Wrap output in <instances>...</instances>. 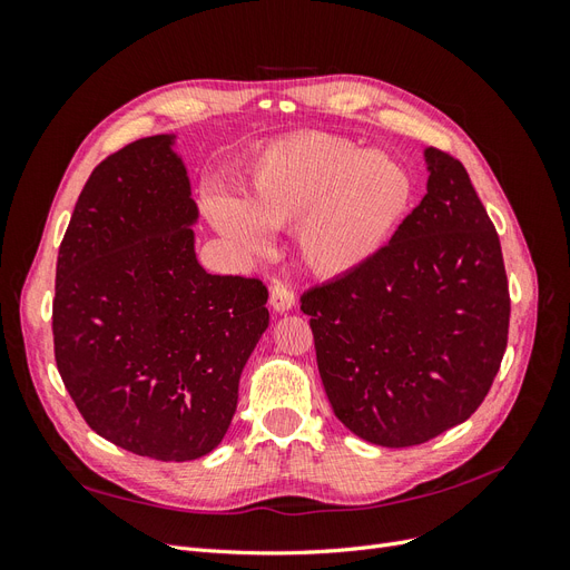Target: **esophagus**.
<instances>
[{"label": "esophagus", "instance_id": "1", "mask_svg": "<svg viewBox=\"0 0 570 570\" xmlns=\"http://www.w3.org/2000/svg\"><path fill=\"white\" fill-rule=\"evenodd\" d=\"M271 306L275 312H289L292 306H295V292H292L287 285L283 283H273L271 287Z\"/></svg>", "mask_w": 570, "mask_h": 570}]
</instances>
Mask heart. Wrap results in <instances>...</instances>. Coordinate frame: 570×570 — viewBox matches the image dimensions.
I'll use <instances>...</instances> for the list:
<instances>
[{
  "mask_svg": "<svg viewBox=\"0 0 570 570\" xmlns=\"http://www.w3.org/2000/svg\"><path fill=\"white\" fill-rule=\"evenodd\" d=\"M411 199L406 168L347 137L297 132L273 142L245 183V202L216 197V228L247 249L297 223V249L318 275H342L381 249Z\"/></svg>",
  "mask_w": 570,
  "mask_h": 570,
  "instance_id": "heart-1",
  "label": "heart"
}]
</instances>
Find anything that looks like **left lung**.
<instances>
[{
    "instance_id": "8db88e82",
    "label": "left lung",
    "mask_w": 570,
    "mask_h": 570,
    "mask_svg": "<svg viewBox=\"0 0 570 570\" xmlns=\"http://www.w3.org/2000/svg\"><path fill=\"white\" fill-rule=\"evenodd\" d=\"M428 193L368 262L302 295L335 416L381 446L423 444L482 404L509 337L502 245L465 168L425 149Z\"/></svg>"
}]
</instances>
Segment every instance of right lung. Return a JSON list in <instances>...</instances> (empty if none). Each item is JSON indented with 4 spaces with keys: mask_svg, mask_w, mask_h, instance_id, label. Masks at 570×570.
<instances>
[{
    "mask_svg": "<svg viewBox=\"0 0 570 570\" xmlns=\"http://www.w3.org/2000/svg\"><path fill=\"white\" fill-rule=\"evenodd\" d=\"M195 220L174 135H151L92 170L59 247L61 381L97 435L157 461L218 446L268 327L262 281L199 266Z\"/></svg>",
    "mask_w": 570,
    "mask_h": 570,
    "instance_id": "1",
    "label": "right lung"
}]
</instances>
